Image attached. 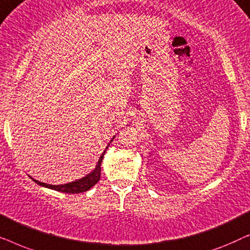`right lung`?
Listing matches in <instances>:
<instances>
[{
  "label": "right lung",
  "mask_w": 250,
  "mask_h": 250,
  "mask_svg": "<svg viewBox=\"0 0 250 250\" xmlns=\"http://www.w3.org/2000/svg\"><path fill=\"white\" fill-rule=\"evenodd\" d=\"M115 138V136H114ZM114 140V139H112ZM112 140L110 142H112ZM109 145L107 146V148L104 152H102V155L100 156V158L98 160V164L97 166H95V168L92 170L91 173H88L86 176L82 177V179H78L76 181H73V182H69V183H66V184H59V186H53V184H47V183H43V182H40V181L37 180H34L32 176H30V179H32L34 182L39 184L41 187H44V188H49V189H52V190H56V191H60V192H66V193H81V192H85V191L90 190L92 187L94 186V184H97L99 182V180H100V176H101V163H102V159H104V156L105 151H107Z\"/></svg>",
  "instance_id": "right-lung-1"
}]
</instances>
